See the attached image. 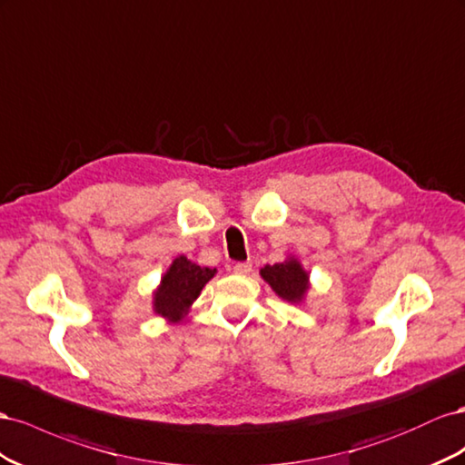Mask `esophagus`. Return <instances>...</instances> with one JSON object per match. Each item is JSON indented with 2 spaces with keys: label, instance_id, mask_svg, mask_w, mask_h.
<instances>
[{
  "label": "esophagus",
  "instance_id": "34e87169",
  "mask_svg": "<svg viewBox=\"0 0 465 465\" xmlns=\"http://www.w3.org/2000/svg\"><path fill=\"white\" fill-rule=\"evenodd\" d=\"M251 269H253V264H251V262H235L233 264V272L235 274H249Z\"/></svg>",
  "mask_w": 465,
  "mask_h": 465
}]
</instances>
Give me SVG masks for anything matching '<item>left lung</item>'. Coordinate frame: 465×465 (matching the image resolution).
<instances>
[{"mask_svg":"<svg viewBox=\"0 0 465 465\" xmlns=\"http://www.w3.org/2000/svg\"><path fill=\"white\" fill-rule=\"evenodd\" d=\"M261 276L271 284V288L278 296L292 303L302 302L310 288L308 272L292 257L286 259L284 262L267 264V267L261 269Z\"/></svg>","mask_w":465,"mask_h":465,"instance_id":"1","label":"left lung"}]
</instances>
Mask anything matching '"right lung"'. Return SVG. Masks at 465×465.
<instances>
[{
    "instance_id": "right-lung-1",
    "label": "right lung",
    "mask_w": 465,
    "mask_h": 465,
    "mask_svg": "<svg viewBox=\"0 0 465 465\" xmlns=\"http://www.w3.org/2000/svg\"><path fill=\"white\" fill-rule=\"evenodd\" d=\"M216 274V269L198 267L187 257H177L163 274L162 284L153 294V310L169 322H181L204 284Z\"/></svg>"
}]
</instances>
